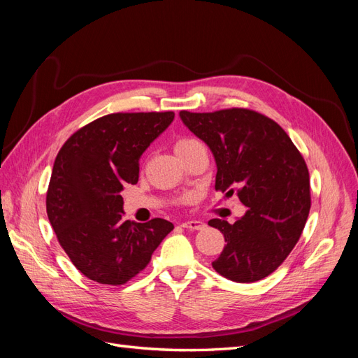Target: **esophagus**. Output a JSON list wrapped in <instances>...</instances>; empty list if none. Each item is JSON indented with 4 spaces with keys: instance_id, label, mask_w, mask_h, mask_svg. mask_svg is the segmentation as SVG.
Masks as SVG:
<instances>
[{
    "instance_id": "34e87169",
    "label": "esophagus",
    "mask_w": 358,
    "mask_h": 358,
    "mask_svg": "<svg viewBox=\"0 0 358 358\" xmlns=\"http://www.w3.org/2000/svg\"><path fill=\"white\" fill-rule=\"evenodd\" d=\"M182 227L187 230H203L204 229V222L201 221H185L182 222Z\"/></svg>"
}]
</instances>
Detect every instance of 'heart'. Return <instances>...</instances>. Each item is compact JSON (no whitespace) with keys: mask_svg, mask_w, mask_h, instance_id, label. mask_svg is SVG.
I'll return each instance as SVG.
<instances>
[{"mask_svg":"<svg viewBox=\"0 0 358 358\" xmlns=\"http://www.w3.org/2000/svg\"><path fill=\"white\" fill-rule=\"evenodd\" d=\"M197 143H200V142H199V140H196V138H180V140H178V143L175 146L176 154L185 152V150L191 149L192 146H196Z\"/></svg>","mask_w":358,"mask_h":358,"instance_id":"b5f03b06","label":"heart"}]
</instances>
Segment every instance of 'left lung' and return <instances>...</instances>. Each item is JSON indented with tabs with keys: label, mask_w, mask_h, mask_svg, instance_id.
<instances>
[{
	"label": "left lung",
	"mask_w": 358,
	"mask_h": 358,
	"mask_svg": "<svg viewBox=\"0 0 358 358\" xmlns=\"http://www.w3.org/2000/svg\"><path fill=\"white\" fill-rule=\"evenodd\" d=\"M209 146L216 162L215 189L237 196L248 210L234 224L210 220L227 245L212 267L248 284L268 276L299 242L310 209L309 171L288 134L272 119L248 109L179 113Z\"/></svg>",
	"instance_id": "1"
}]
</instances>
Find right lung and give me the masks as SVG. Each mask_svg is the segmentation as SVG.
Wrapping results in <instances>:
<instances>
[{"label":"right lung","instance_id":"obj_1","mask_svg":"<svg viewBox=\"0 0 358 358\" xmlns=\"http://www.w3.org/2000/svg\"><path fill=\"white\" fill-rule=\"evenodd\" d=\"M173 119V112L106 115L78 129L57 155L48 218L71 263L95 282H128L175 229L161 218L124 221L121 196L125 183H137L140 157Z\"/></svg>","mask_w":358,"mask_h":358}]
</instances>
